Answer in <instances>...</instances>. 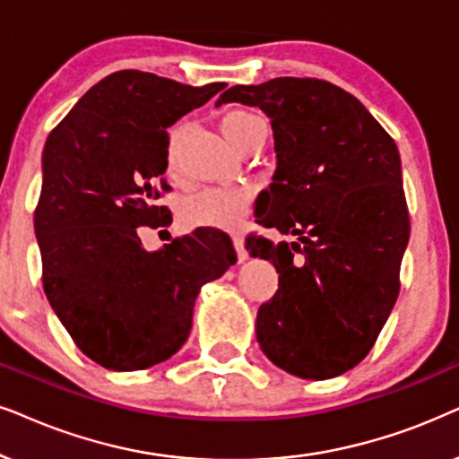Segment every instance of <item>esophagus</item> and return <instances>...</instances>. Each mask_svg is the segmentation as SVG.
<instances>
[{
  "label": "esophagus",
  "instance_id": "34e87169",
  "mask_svg": "<svg viewBox=\"0 0 459 459\" xmlns=\"http://www.w3.org/2000/svg\"><path fill=\"white\" fill-rule=\"evenodd\" d=\"M231 240H234V248H236V255H238V261H242L248 257V253H247V248H244V238L240 236V234H236L234 238H231Z\"/></svg>",
  "mask_w": 459,
  "mask_h": 459
}]
</instances>
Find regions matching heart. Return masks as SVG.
Listing matches in <instances>:
<instances>
[{
  "instance_id": "heart-1",
  "label": "heart",
  "mask_w": 459,
  "mask_h": 459,
  "mask_svg": "<svg viewBox=\"0 0 459 459\" xmlns=\"http://www.w3.org/2000/svg\"><path fill=\"white\" fill-rule=\"evenodd\" d=\"M264 126L255 113L244 109H231L221 117V133L231 145L238 147L242 139L253 133V128ZM178 143H181V128H175L169 139V160L170 169H175ZM251 206V194L247 189H225L211 187L194 194L192 198L183 202L181 217L189 228H215V230H234L247 217Z\"/></svg>"
}]
</instances>
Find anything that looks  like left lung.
I'll return each instance as SVG.
<instances>
[{
	"label": "left lung",
	"instance_id": "8db88e82",
	"mask_svg": "<svg viewBox=\"0 0 459 459\" xmlns=\"http://www.w3.org/2000/svg\"><path fill=\"white\" fill-rule=\"evenodd\" d=\"M223 103L272 120L276 172L255 217L299 240H247L281 273L257 312L259 346L297 377H337L368 354L401 289L409 212L396 143L359 99L312 77L231 86Z\"/></svg>",
	"mask_w": 459,
	"mask_h": 459
}]
</instances>
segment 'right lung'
<instances>
[{
  "mask_svg": "<svg viewBox=\"0 0 459 459\" xmlns=\"http://www.w3.org/2000/svg\"><path fill=\"white\" fill-rule=\"evenodd\" d=\"M228 84H178L116 71L48 134L35 208L44 290L75 346L111 371L158 365L181 350L206 282L236 264L223 231L198 228L145 251L141 225H169V133Z\"/></svg>",
  "mask_w": 459,
  "mask_h": 459,
  "instance_id": "right-lung-1",
  "label": "right lung"
}]
</instances>
